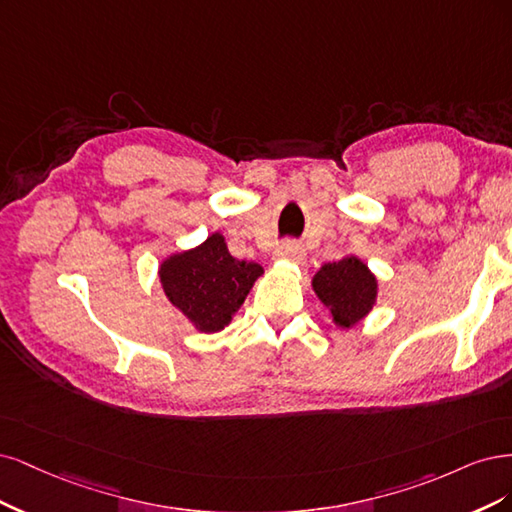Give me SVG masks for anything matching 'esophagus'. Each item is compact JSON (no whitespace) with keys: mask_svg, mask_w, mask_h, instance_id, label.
Here are the masks:
<instances>
[{"mask_svg":"<svg viewBox=\"0 0 512 512\" xmlns=\"http://www.w3.org/2000/svg\"><path fill=\"white\" fill-rule=\"evenodd\" d=\"M274 255H276L278 259H287V261H293V263H302V261H304V257H306V251H304V246H302V244L287 240V242H283V244H278V246H276Z\"/></svg>","mask_w":512,"mask_h":512,"instance_id":"1","label":"esophagus"}]
</instances>
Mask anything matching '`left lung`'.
<instances>
[{
  "label": "left lung",
  "mask_w": 512,
  "mask_h": 512,
  "mask_svg": "<svg viewBox=\"0 0 512 512\" xmlns=\"http://www.w3.org/2000/svg\"><path fill=\"white\" fill-rule=\"evenodd\" d=\"M319 300L332 310L336 325L351 327L372 310L376 278L364 261L344 257L325 266L312 278Z\"/></svg>",
  "instance_id": "left-lung-1"
}]
</instances>
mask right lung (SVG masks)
Returning a JSON list of instances; mask_svg holds the SVG:
<instances>
[{"label": "right lung", "mask_w": 512, "mask_h": 512, "mask_svg": "<svg viewBox=\"0 0 512 512\" xmlns=\"http://www.w3.org/2000/svg\"><path fill=\"white\" fill-rule=\"evenodd\" d=\"M263 270L255 261H240L227 251L221 234H212L193 251L161 263V285L170 302L200 332H219L244 302Z\"/></svg>", "instance_id": "add662e5"}]
</instances>
